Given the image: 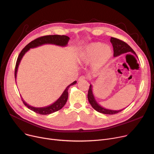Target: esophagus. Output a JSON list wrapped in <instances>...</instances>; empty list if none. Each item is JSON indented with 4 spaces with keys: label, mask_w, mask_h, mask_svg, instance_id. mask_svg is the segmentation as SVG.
I'll return each instance as SVG.
<instances>
[{
    "label": "esophagus",
    "mask_w": 154,
    "mask_h": 154,
    "mask_svg": "<svg viewBox=\"0 0 154 154\" xmlns=\"http://www.w3.org/2000/svg\"><path fill=\"white\" fill-rule=\"evenodd\" d=\"M85 80V76H80L79 78V81H82V80Z\"/></svg>",
    "instance_id": "34e87169"
}]
</instances>
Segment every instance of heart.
Returning <instances> with one entry per match:
<instances>
[{
  "label": "heart",
  "mask_w": 154,
  "mask_h": 154,
  "mask_svg": "<svg viewBox=\"0 0 154 154\" xmlns=\"http://www.w3.org/2000/svg\"><path fill=\"white\" fill-rule=\"evenodd\" d=\"M113 55L110 45L101 42H92L85 45L79 55L80 62L85 64L92 63L94 70L97 71L106 67Z\"/></svg>",
  "instance_id": "obj_1"
}]
</instances>
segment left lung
Returning a JSON list of instances; mask_svg holds the SVG:
<instances>
[{
	"label": "left lung",
	"mask_w": 154,
	"mask_h": 154,
	"mask_svg": "<svg viewBox=\"0 0 154 154\" xmlns=\"http://www.w3.org/2000/svg\"><path fill=\"white\" fill-rule=\"evenodd\" d=\"M110 42L112 44L113 48H114V57H116L120 55L121 54L128 53V52L132 53L135 55L137 56L135 52L134 51L132 48L130 46H129L127 43L122 41V40H120L114 38V37H111ZM87 98H88V102H89V103H91L92 107L96 111H97L100 113H102V114H109V115L116 114L121 111H122L124 109H124L118 110H114L107 109H106V108L102 107L100 105H99L97 103V102L96 101V100L95 99V97H94V95L93 91H92V84L90 85L89 89H88V91Z\"/></svg>",
	"instance_id": "1"
}]
</instances>
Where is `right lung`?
<instances>
[{"label": "right lung", "instance_id": "right-lung-1", "mask_svg": "<svg viewBox=\"0 0 154 154\" xmlns=\"http://www.w3.org/2000/svg\"><path fill=\"white\" fill-rule=\"evenodd\" d=\"M70 38L68 36L66 35H45L43 37H38L34 40H32L29 44H28L25 47H24L22 51L20 52L17 60V62H16L15 65V79L16 80V77H17V70L19 68V66L20 64V62L23 57L25 54L30 50V48H35L39 46H41L44 44H54L56 45H59L61 47H66L69 40ZM77 83V81H74L72 82L70 85H69L66 89L64 90L62 95H60V97L54 103L50 105V106H48L44 107H32L28 103H27L25 101L23 100L22 98V100L23 101V103H24L25 106L30 109L31 110L34 111L37 114H41V115H48L52 114V113L57 112L61 109L64 106L65 104L66 103L67 100L68 99V89L70 87V86L74 85Z\"/></svg>", "mask_w": 154, "mask_h": 154}]
</instances>
